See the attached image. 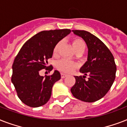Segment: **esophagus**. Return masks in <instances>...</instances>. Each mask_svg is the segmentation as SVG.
<instances>
[{"label":"esophagus","instance_id":"1","mask_svg":"<svg viewBox=\"0 0 127 127\" xmlns=\"http://www.w3.org/2000/svg\"><path fill=\"white\" fill-rule=\"evenodd\" d=\"M66 74H64V73H61V78H64L65 77H66Z\"/></svg>","mask_w":127,"mask_h":127}]
</instances>
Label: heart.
<instances>
[{
  "label": "heart",
  "instance_id": "heart-1",
  "mask_svg": "<svg viewBox=\"0 0 127 127\" xmlns=\"http://www.w3.org/2000/svg\"><path fill=\"white\" fill-rule=\"evenodd\" d=\"M61 43H58L54 47L53 54L57 55L58 52V49L59 48ZM72 45L74 49L75 50L76 53L78 52H82L83 53L85 50L86 45L82 39L80 38H74L72 41ZM77 66V64L73 61H69L67 59H61L56 64V67L59 70L64 72V73H68L72 71Z\"/></svg>",
  "mask_w": 127,
  "mask_h": 127
}]
</instances>
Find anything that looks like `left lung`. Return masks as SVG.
<instances>
[{"label":"left lung","instance_id":"1","mask_svg":"<svg viewBox=\"0 0 127 127\" xmlns=\"http://www.w3.org/2000/svg\"><path fill=\"white\" fill-rule=\"evenodd\" d=\"M83 39L88 47V59L80 69L84 75L74 78L76 82L70 89L73 96L85 102H94L108 92L115 78V59L107 46L97 37L84 30H72ZM89 76L88 80H85Z\"/></svg>","mask_w":127,"mask_h":127}]
</instances>
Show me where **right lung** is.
Returning <instances> with one entry per match:
<instances>
[{"label":"right lung","mask_w":127,"mask_h":127,"mask_svg":"<svg viewBox=\"0 0 127 127\" xmlns=\"http://www.w3.org/2000/svg\"><path fill=\"white\" fill-rule=\"evenodd\" d=\"M68 29L42 31L24 44L12 64V82L17 95L24 104L32 107L45 105L51 95L52 88L61 79V74L55 70L51 76L39 75L47 67L48 59L53 53L55 46L70 33Z\"/></svg>","instance_id":"obj_1"}]
</instances>
